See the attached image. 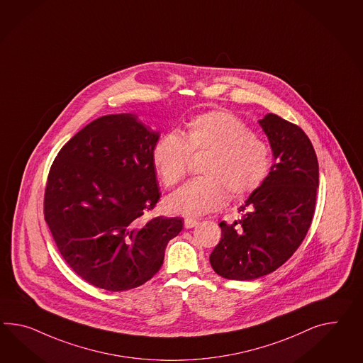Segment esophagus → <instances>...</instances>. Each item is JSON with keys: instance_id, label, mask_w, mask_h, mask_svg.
<instances>
[{"instance_id": "obj_1", "label": "esophagus", "mask_w": 363, "mask_h": 363, "mask_svg": "<svg viewBox=\"0 0 363 363\" xmlns=\"http://www.w3.org/2000/svg\"><path fill=\"white\" fill-rule=\"evenodd\" d=\"M197 223H199V221L195 220V218H186V220H184V226H186V229H192V228H195Z\"/></svg>"}]
</instances>
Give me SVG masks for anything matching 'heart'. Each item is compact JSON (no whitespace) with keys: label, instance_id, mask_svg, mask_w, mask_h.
<instances>
[{"label":"heart","instance_id":"b5f03b06","mask_svg":"<svg viewBox=\"0 0 363 363\" xmlns=\"http://www.w3.org/2000/svg\"><path fill=\"white\" fill-rule=\"evenodd\" d=\"M206 155L204 177L189 180L166 200L168 212L197 217L220 209L228 200L257 191L271 169V151L250 128L226 112L203 113L186 122L182 134L171 131L154 143L151 158L162 183L177 186L186 177L191 152Z\"/></svg>","mask_w":363,"mask_h":363}]
</instances>
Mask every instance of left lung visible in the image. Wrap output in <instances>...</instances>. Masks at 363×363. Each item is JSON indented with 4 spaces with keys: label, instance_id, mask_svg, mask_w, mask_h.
<instances>
[{
    "label": "left lung",
    "instance_id": "8db88e82",
    "mask_svg": "<svg viewBox=\"0 0 363 363\" xmlns=\"http://www.w3.org/2000/svg\"><path fill=\"white\" fill-rule=\"evenodd\" d=\"M258 122L274 162L264 183L238 208L241 218L220 223L221 241L209 260L226 279H257L279 269L298 250L315 214L318 162L307 134L272 113Z\"/></svg>",
    "mask_w": 363,
    "mask_h": 363
}]
</instances>
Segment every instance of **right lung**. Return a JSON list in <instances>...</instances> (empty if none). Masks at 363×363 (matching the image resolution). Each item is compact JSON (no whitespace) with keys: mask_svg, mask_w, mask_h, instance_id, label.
I'll return each instance as SVG.
<instances>
[{"mask_svg":"<svg viewBox=\"0 0 363 363\" xmlns=\"http://www.w3.org/2000/svg\"><path fill=\"white\" fill-rule=\"evenodd\" d=\"M159 131L131 113L88 123L56 155L45 220L67 264L94 287H140L163 264L182 218L146 213L160 192L151 152Z\"/></svg>","mask_w":363,"mask_h":363,"instance_id":"1","label":"right lung"}]
</instances>
